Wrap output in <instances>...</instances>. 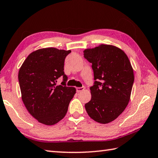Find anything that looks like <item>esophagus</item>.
Masks as SVG:
<instances>
[{"instance_id": "1", "label": "esophagus", "mask_w": 158, "mask_h": 158, "mask_svg": "<svg viewBox=\"0 0 158 158\" xmlns=\"http://www.w3.org/2000/svg\"><path fill=\"white\" fill-rule=\"evenodd\" d=\"M85 87H77L76 88V91H77V92H78V93H79V92H81V91H84L85 90Z\"/></svg>"}]
</instances>
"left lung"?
Wrapping results in <instances>:
<instances>
[{"instance_id": "left-lung-1", "label": "left lung", "mask_w": 158, "mask_h": 158, "mask_svg": "<svg viewBox=\"0 0 158 158\" xmlns=\"http://www.w3.org/2000/svg\"><path fill=\"white\" fill-rule=\"evenodd\" d=\"M84 57L92 64L94 85L91 99L85 104L89 117L101 124L115 120L129 102L134 74L129 58L123 50L110 44L86 49Z\"/></svg>"}]
</instances>
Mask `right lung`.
Masks as SVG:
<instances>
[{"instance_id": "1", "label": "right lung", "mask_w": 158, "mask_h": 158, "mask_svg": "<svg viewBox=\"0 0 158 158\" xmlns=\"http://www.w3.org/2000/svg\"><path fill=\"white\" fill-rule=\"evenodd\" d=\"M71 50L53 47L33 52L20 67L19 81L22 100L29 114L45 125H53L66 115L76 88L67 87L64 62ZM62 76L64 82L57 85Z\"/></svg>"}]
</instances>
